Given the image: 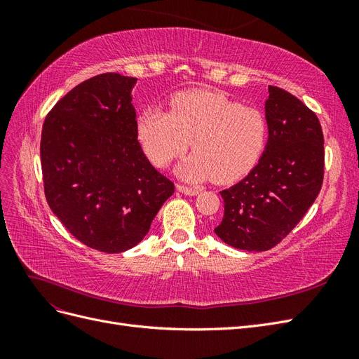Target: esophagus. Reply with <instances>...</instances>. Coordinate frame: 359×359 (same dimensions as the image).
<instances>
[{
    "label": "esophagus",
    "instance_id": "34e87169",
    "mask_svg": "<svg viewBox=\"0 0 359 359\" xmlns=\"http://www.w3.org/2000/svg\"><path fill=\"white\" fill-rule=\"evenodd\" d=\"M177 189L184 194H189V196H196V194L201 193L199 187H189V186H184V184H178Z\"/></svg>",
    "mask_w": 359,
    "mask_h": 359
}]
</instances>
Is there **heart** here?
I'll return each mask as SVG.
<instances>
[{"label":"heart","instance_id":"1","mask_svg":"<svg viewBox=\"0 0 359 359\" xmlns=\"http://www.w3.org/2000/svg\"><path fill=\"white\" fill-rule=\"evenodd\" d=\"M137 136L158 168L181 157L191 144L194 153L180 175L229 182L243 177L264 154L268 140L265 115L222 93L191 90L170 99V112L148 107L137 119Z\"/></svg>","mask_w":359,"mask_h":359}]
</instances>
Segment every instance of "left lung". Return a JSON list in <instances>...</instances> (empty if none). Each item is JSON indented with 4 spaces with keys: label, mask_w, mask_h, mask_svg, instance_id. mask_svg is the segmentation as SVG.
I'll use <instances>...</instances> for the list:
<instances>
[{
    "label": "left lung",
    "mask_w": 359,
    "mask_h": 359,
    "mask_svg": "<svg viewBox=\"0 0 359 359\" xmlns=\"http://www.w3.org/2000/svg\"><path fill=\"white\" fill-rule=\"evenodd\" d=\"M268 144L257 165L222 190L224 214L214 232L235 248L265 252L292 232L322 189L325 151L319 118L295 95L269 86Z\"/></svg>",
    "instance_id": "1"
}]
</instances>
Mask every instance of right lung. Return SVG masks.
<instances>
[{
  "label": "right lung",
  "mask_w": 359,
  "mask_h": 359,
  "mask_svg": "<svg viewBox=\"0 0 359 359\" xmlns=\"http://www.w3.org/2000/svg\"><path fill=\"white\" fill-rule=\"evenodd\" d=\"M135 83L119 73L86 79L57 102L41 130L50 210L76 240L103 253L140 243L175 191L137 140Z\"/></svg>",
  "instance_id": "obj_1"
}]
</instances>
